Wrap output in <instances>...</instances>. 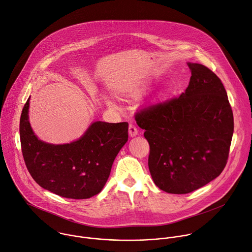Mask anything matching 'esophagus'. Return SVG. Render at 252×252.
<instances>
[{"label":"esophagus","mask_w":252,"mask_h":252,"mask_svg":"<svg viewBox=\"0 0 252 252\" xmlns=\"http://www.w3.org/2000/svg\"><path fill=\"white\" fill-rule=\"evenodd\" d=\"M128 133L131 137L136 136L138 134V129L136 128V126L134 125H129L128 126Z\"/></svg>","instance_id":"1"}]
</instances>
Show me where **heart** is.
<instances>
[{
  "mask_svg": "<svg viewBox=\"0 0 252 252\" xmlns=\"http://www.w3.org/2000/svg\"><path fill=\"white\" fill-rule=\"evenodd\" d=\"M144 90H145V86H141V87H139V88L134 89V90L131 92V94H132V95H134V96H137V95L141 94ZM110 105H111V106H113V107H115V104H114L113 102H110Z\"/></svg>",
  "mask_w": 252,
  "mask_h": 252,
  "instance_id": "b5f03b06",
  "label": "heart"
}]
</instances>
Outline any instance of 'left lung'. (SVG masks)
Segmentation results:
<instances>
[{
    "instance_id": "left-lung-1",
    "label": "left lung",
    "mask_w": 252,
    "mask_h": 252,
    "mask_svg": "<svg viewBox=\"0 0 252 252\" xmlns=\"http://www.w3.org/2000/svg\"><path fill=\"white\" fill-rule=\"evenodd\" d=\"M191 71L178 98L136 113L149 142L148 167L155 185L174 194L194 191L223 172L234 133V116L221 79L207 66Z\"/></svg>"
}]
</instances>
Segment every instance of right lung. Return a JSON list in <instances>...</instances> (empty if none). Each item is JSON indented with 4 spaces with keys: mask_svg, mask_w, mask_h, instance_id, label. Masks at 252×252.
I'll use <instances>...</instances> for the list:
<instances>
[{
    "mask_svg": "<svg viewBox=\"0 0 252 252\" xmlns=\"http://www.w3.org/2000/svg\"><path fill=\"white\" fill-rule=\"evenodd\" d=\"M29 99L20 116L19 134L23 159L33 180L65 198L86 199L98 194L127 141L128 124L94 122L77 140L51 144L38 139L31 128Z\"/></svg>",
    "mask_w": 252,
    "mask_h": 252,
    "instance_id": "1",
    "label": "right lung"
}]
</instances>
